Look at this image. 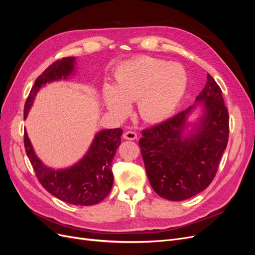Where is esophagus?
Listing matches in <instances>:
<instances>
[{
  "label": "esophagus",
  "mask_w": 255,
  "mask_h": 255,
  "mask_svg": "<svg viewBox=\"0 0 255 255\" xmlns=\"http://www.w3.org/2000/svg\"><path fill=\"white\" fill-rule=\"evenodd\" d=\"M123 138H125V139H128V140H135L137 138V134L135 132H133V130H128V132L123 134Z\"/></svg>",
  "instance_id": "1"
}]
</instances>
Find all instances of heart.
<instances>
[{
    "label": "heart",
    "instance_id": "obj_1",
    "mask_svg": "<svg viewBox=\"0 0 255 255\" xmlns=\"http://www.w3.org/2000/svg\"><path fill=\"white\" fill-rule=\"evenodd\" d=\"M115 83H107L103 98L107 109L125 117L130 103L137 102L140 118L149 123L168 119L175 112L187 87V75L179 65L150 56H140L120 65Z\"/></svg>",
    "mask_w": 255,
    "mask_h": 255
}]
</instances>
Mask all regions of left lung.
I'll list each match as a JSON object with an SVG mask.
<instances>
[{
    "label": "left lung",
    "instance_id": "8db88e82",
    "mask_svg": "<svg viewBox=\"0 0 255 255\" xmlns=\"http://www.w3.org/2000/svg\"><path fill=\"white\" fill-rule=\"evenodd\" d=\"M198 113L194 121L189 118ZM229 139V113L210 74L195 103L142 130L139 146L146 175L157 195L183 201L211 184Z\"/></svg>",
    "mask_w": 255,
    "mask_h": 255
}]
</instances>
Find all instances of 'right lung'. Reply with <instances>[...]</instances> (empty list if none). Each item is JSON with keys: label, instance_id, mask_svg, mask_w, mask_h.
<instances>
[{"label": "right lung", "instance_id": "1", "mask_svg": "<svg viewBox=\"0 0 255 255\" xmlns=\"http://www.w3.org/2000/svg\"><path fill=\"white\" fill-rule=\"evenodd\" d=\"M76 73V57L53 63L35 81L24 106V119L34 104L37 92L52 82L67 80ZM121 128L99 130L84 156L73 165L52 168L38 157L24 130V146L38 180L51 195L73 205L89 206L101 202L112 190V161L121 143Z\"/></svg>", "mask_w": 255, "mask_h": 255}]
</instances>
